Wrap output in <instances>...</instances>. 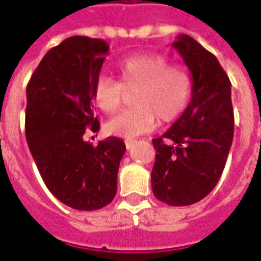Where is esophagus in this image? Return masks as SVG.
<instances>
[{"mask_svg":"<svg viewBox=\"0 0 261 261\" xmlns=\"http://www.w3.org/2000/svg\"><path fill=\"white\" fill-rule=\"evenodd\" d=\"M133 144H134V140H128V141H125V147L127 149H130L133 147Z\"/></svg>","mask_w":261,"mask_h":261,"instance_id":"34e87169","label":"esophagus"}]
</instances>
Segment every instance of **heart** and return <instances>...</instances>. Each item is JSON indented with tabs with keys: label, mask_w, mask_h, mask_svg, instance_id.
<instances>
[{
	"label": "heart",
	"mask_w": 261,
	"mask_h": 261,
	"mask_svg": "<svg viewBox=\"0 0 261 261\" xmlns=\"http://www.w3.org/2000/svg\"><path fill=\"white\" fill-rule=\"evenodd\" d=\"M120 82L100 74L92 86V99L100 110L112 113L121 105L125 92L136 90L133 105L109 118L106 131L131 140L151 131L156 124L172 123L187 110L192 96V76L187 67L169 65L164 54H138L116 63Z\"/></svg>",
	"instance_id": "1"
}]
</instances>
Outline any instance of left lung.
I'll list each match as a JSON object with an SVG mask.
<instances>
[{"mask_svg": "<svg viewBox=\"0 0 261 261\" xmlns=\"http://www.w3.org/2000/svg\"><path fill=\"white\" fill-rule=\"evenodd\" d=\"M192 76V99L181 117L154 138L155 162L151 185L155 198L171 206L203 199L219 181L232 147L230 80L216 56L194 38L172 42Z\"/></svg>", "mask_w": 261, "mask_h": 261, "instance_id": "8db88e82", "label": "left lung"}]
</instances>
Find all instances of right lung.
<instances>
[{
    "label": "right lung",
    "instance_id": "1",
    "mask_svg": "<svg viewBox=\"0 0 261 261\" xmlns=\"http://www.w3.org/2000/svg\"><path fill=\"white\" fill-rule=\"evenodd\" d=\"M109 54L103 39L70 36L49 50L27 87V143L45 185L77 211L109 205L117 192L125 144L109 137L97 145L83 140L99 131L92 113V86Z\"/></svg>",
    "mask_w": 261,
    "mask_h": 261
}]
</instances>
